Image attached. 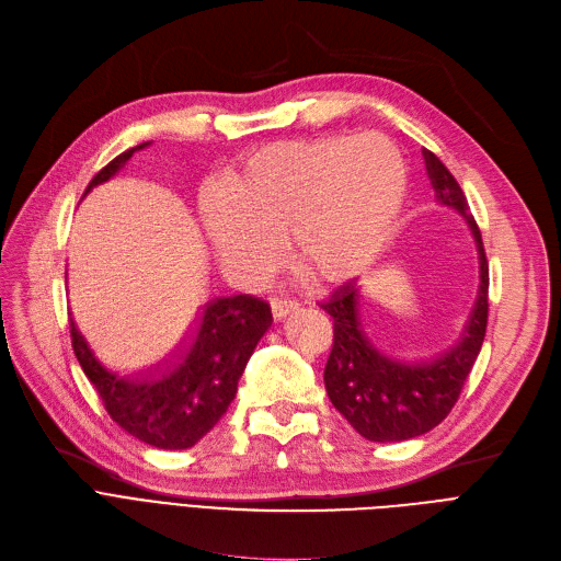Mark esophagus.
I'll use <instances>...</instances> for the list:
<instances>
[{"mask_svg":"<svg viewBox=\"0 0 561 561\" xmlns=\"http://www.w3.org/2000/svg\"><path fill=\"white\" fill-rule=\"evenodd\" d=\"M270 306H272L274 319H283V317H287L289 312H295L299 308L297 301H289V299H272Z\"/></svg>","mask_w":561,"mask_h":561,"instance_id":"obj_1","label":"esophagus"}]
</instances>
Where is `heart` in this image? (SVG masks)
Wrapping results in <instances>:
<instances>
[{
	"instance_id": "heart-1",
	"label": "heart",
	"mask_w": 561,
	"mask_h": 561,
	"mask_svg": "<svg viewBox=\"0 0 561 561\" xmlns=\"http://www.w3.org/2000/svg\"><path fill=\"white\" fill-rule=\"evenodd\" d=\"M409 167L381 135L280 139L226 167L198 203L207 251L237 287H257L287 257L314 285L375 262L402 215Z\"/></svg>"
}]
</instances>
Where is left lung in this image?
<instances>
[{
    "label": "left lung",
    "instance_id": "1",
    "mask_svg": "<svg viewBox=\"0 0 561 561\" xmlns=\"http://www.w3.org/2000/svg\"><path fill=\"white\" fill-rule=\"evenodd\" d=\"M422 154L438 203L457 209L474 237L479 289L461 340L424 360H404L379 350L365 331L356 280L335 289V295L322 304L333 317V350L324 367L329 399L363 438L375 443L422 436L447 417L482 350L489 322V262L482 232L468 211V201L455 175L432 150Z\"/></svg>",
    "mask_w": 561,
    "mask_h": 561
}]
</instances>
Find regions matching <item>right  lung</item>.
I'll return each mask as SVG.
<instances>
[{"instance_id": "right-lung-1", "label": "right lung", "mask_w": 561, "mask_h": 561, "mask_svg": "<svg viewBox=\"0 0 561 561\" xmlns=\"http://www.w3.org/2000/svg\"><path fill=\"white\" fill-rule=\"evenodd\" d=\"M148 146L150 141L139 144L112 159L89 182L84 196ZM68 322L75 356L121 430L159 449H186L228 411L255 344L272 327V310L251 295L209 301L162 356L144 363L98 352L72 314Z\"/></svg>"}]
</instances>
